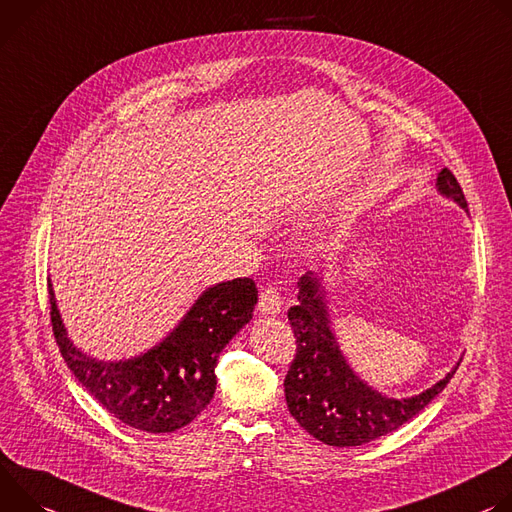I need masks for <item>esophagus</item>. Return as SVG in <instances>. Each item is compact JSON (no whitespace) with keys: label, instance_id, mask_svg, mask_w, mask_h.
<instances>
[{"label":"esophagus","instance_id":"obj_1","mask_svg":"<svg viewBox=\"0 0 512 512\" xmlns=\"http://www.w3.org/2000/svg\"><path fill=\"white\" fill-rule=\"evenodd\" d=\"M258 309H260V313H262V315H266V317L278 315V313H280V309H282V297H280L278 289H274V287H266V289H262Z\"/></svg>","mask_w":512,"mask_h":512}]
</instances>
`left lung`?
Returning a JSON list of instances; mask_svg holds the SVG:
<instances>
[{"mask_svg": "<svg viewBox=\"0 0 512 512\" xmlns=\"http://www.w3.org/2000/svg\"><path fill=\"white\" fill-rule=\"evenodd\" d=\"M437 191L468 211L464 191L449 168L437 175ZM297 287L299 303L289 309L297 354L285 378V396L291 415L315 439L335 447H354L388 435L419 415L456 374L462 360L421 394L388 399L368 386L339 350L319 276L307 272Z\"/></svg>", "mask_w": 512, "mask_h": 512, "instance_id": "8db88e82", "label": "left lung"}]
</instances>
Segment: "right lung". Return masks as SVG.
Returning <instances> with one entry per match:
<instances>
[{"mask_svg": "<svg viewBox=\"0 0 512 512\" xmlns=\"http://www.w3.org/2000/svg\"><path fill=\"white\" fill-rule=\"evenodd\" d=\"M48 295L52 333L75 378L113 417L148 433L177 431L201 415L215 394L221 350L252 319L258 303L252 278L219 282L158 346L138 358L101 362L67 337L50 280Z\"/></svg>", "mask_w": 512, "mask_h": 512, "instance_id": "obj_1", "label": "right lung"}]
</instances>
